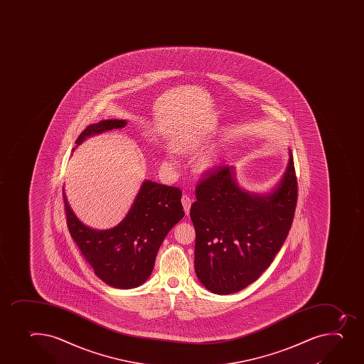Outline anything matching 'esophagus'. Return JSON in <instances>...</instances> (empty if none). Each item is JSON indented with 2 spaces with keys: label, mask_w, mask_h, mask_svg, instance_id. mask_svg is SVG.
<instances>
[{
  "label": "esophagus",
  "mask_w": 364,
  "mask_h": 364,
  "mask_svg": "<svg viewBox=\"0 0 364 364\" xmlns=\"http://www.w3.org/2000/svg\"><path fill=\"white\" fill-rule=\"evenodd\" d=\"M181 203H183V206H184L185 213H190V209H191L192 199L188 197V195L183 196V198H181Z\"/></svg>",
  "instance_id": "obj_1"
}]
</instances>
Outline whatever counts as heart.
<instances>
[{"instance_id": "b5f03b06", "label": "heart", "mask_w": 364, "mask_h": 364, "mask_svg": "<svg viewBox=\"0 0 364 364\" xmlns=\"http://www.w3.org/2000/svg\"><path fill=\"white\" fill-rule=\"evenodd\" d=\"M178 149L179 151H195L196 146L193 144H178ZM164 164L167 167H173V166L176 165V158L173 156V155L168 154L166 156L165 160H164ZM199 168L200 169H206L209 168L210 166H211V160L209 158H202L199 160Z\"/></svg>"}]
</instances>
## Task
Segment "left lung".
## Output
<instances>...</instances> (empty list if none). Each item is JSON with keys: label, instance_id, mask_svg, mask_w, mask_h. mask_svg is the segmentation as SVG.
I'll list each match as a JSON object with an SVG mask.
<instances>
[{"label": "left lung", "instance_id": "obj_1", "mask_svg": "<svg viewBox=\"0 0 364 364\" xmlns=\"http://www.w3.org/2000/svg\"><path fill=\"white\" fill-rule=\"evenodd\" d=\"M196 197L190 216L197 277L216 294L241 291L270 266L291 230L298 198L291 151L268 195L243 191L232 166H217L199 179Z\"/></svg>", "mask_w": 364, "mask_h": 364}]
</instances>
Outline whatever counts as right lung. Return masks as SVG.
Masks as SVG:
<instances>
[{
  "instance_id": "add662e5",
  "label": "right lung",
  "mask_w": 364,
  "mask_h": 364,
  "mask_svg": "<svg viewBox=\"0 0 364 364\" xmlns=\"http://www.w3.org/2000/svg\"><path fill=\"white\" fill-rule=\"evenodd\" d=\"M124 119H105L90 124L76 140L126 126ZM66 220L70 234L95 274L115 288L137 287L151 274L159 248L168 231L185 213L181 190L146 180L126 218L109 230L85 227L70 208L64 192Z\"/></svg>"
}]
</instances>
